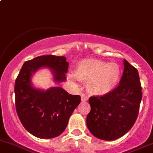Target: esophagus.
<instances>
[{"label": "esophagus", "instance_id": "esophagus-1", "mask_svg": "<svg viewBox=\"0 0 153 153\" xmlns=\"http://www.w3.org/2000/svg\"><path fill=\"white\" fill-rule=\"evenodd\" d=\"M88 100V97H87V96L84 95V94H82V101H83V102H84V101H87Z\"/></svg>", "mask_w": 153, "mask_h": 153}]
</instances>
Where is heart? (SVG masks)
Wrapping results in <instances>:
<instances>
[{
    "instance_id": "heart-1",
    "label": "heart",
    "mask_w": 153,
    "mask_h": 153,
    "mask_svg": "<svg viewBox=\"0 0 153 153\" xmlns=\"http://www.w3.org/2000/svg\"><path fill=\"white\" fill-rule=\"evenodd\" d=\"M74 76L79 81L88 82V89L91 94L103 96L116 87L120 79L121 69L116 63L98 59H86L77 64Z\"/></svg>"
}]
</instances>
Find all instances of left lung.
<instances>
[{"label": "left lung", "mask_w": 153, "mask_h": 153, "mask_svg": "<svg viewBox=\"0 0 153 153\" xmlns=\"http://www.w3.org/2000/svg\"><path fill=\"white\" fill-rule=\"evenodd\" d=\"M124 72L119 85L111 92L89 98L88 130L97 138L113 141L127 133L138 117L142 88L138 70L124 59Z\"/></svg>", "instance_id": "1"}]
</instances>
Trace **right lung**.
I'll use <instances>...</instances> for the list:
<instances>
[{"mask_svg": "<svg viewBox=\"0 0 153 153\" xmlns=\"http://www.w3.org/2000/svg\"><path fill=\"white\" fill-rule=\"evenodd\" d=\"M48 67L54 81L65 80L68 62L65 56L42 55L26 61L15 85V106L19 119L28 132L40 138H52L64 132L81 97L60 87L44 91L31 86V77L39 68Z\"/></svg>", "mask_w": 153, "mask_h": 153, "instance_id": "add662e5", "label": "right lung"}]
</instances>
